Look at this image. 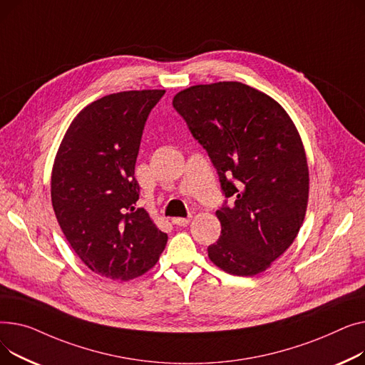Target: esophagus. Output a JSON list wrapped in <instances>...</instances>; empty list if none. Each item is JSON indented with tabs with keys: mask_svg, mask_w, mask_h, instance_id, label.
<instances>
[{
	"mask_svg": "<svg viewBox=\"0 0 365 365\" xmlns=\"http://www.w3.org/2000/svg\"><path fill=\"white\" fill-rule=\"evenodd\" d=\"M173 222L175 224V225H178V227H185L188 222H190V217H187V218H173Z\"/></svg>",
	"mask_w": 365,
	"mask_h": 365,
	"instance_id": "1",
	"label": "esophagus"
}]
</instances>
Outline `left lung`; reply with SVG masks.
Masks as SVG:
<instances>
[{"mask_svg": "<svg viewBox=\"0 0 365 365\" xmlns=\"http://www.w3.org/2000/svg\"><path fill=\"white\" fill-rule=\"evenodd\" d=\"M173 106L206 150L225 196L210 261L232 275L265 271L293 243L307 212L309 173L296 126L275 100L240 82L195 85Z\"/></svg>", "mask_w": 365, "mask_h": 365, "instance_id": "8db88e82", "label": "left lung"}]
</instances>
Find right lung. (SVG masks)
<instances>
[{
    "mask_svg": "<svg viewBox=\"0 0 365 365\" xmlns=\"http://www.w3.org/2000/svg\"><path fill=\"white\" fill-rule=\"evenodd\" d=\"M165 90L101 97L73 119L57 152L51 202L81 261L112 280L152 268L168 235L137 207L135 162L145 120Z\"/></svg>",
    "mask_w": 365,
    "mask_h": 365,
    "instance_id": "right-lung-1",
    "label": "right lung"
}]
</instances>
